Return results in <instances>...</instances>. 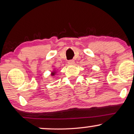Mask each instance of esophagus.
<instances>
[{
    "mask_svg": "<svg viewBox=\"0 0 134 134\" xmlns=\"http://www.w3.org/2000/svg\"><path fill=\"white\" fill-rule=\"evenodd\" d=\"M68 63L69 64H72L75 63V61L72 60V59H70V60H69L68 62Z\"/></svg>",
    "mask_w": 134,
    "mask_h": 134,
    "instance_id": "esophagus-1",
    "label": "esophagus"
}]
</instances>
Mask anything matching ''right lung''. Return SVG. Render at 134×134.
Returning <instances> with one entry per match:
<instances>
[{"mask_svg":"<svg viewBox=\"0 0 134 134\" xmlns=\"http://www.w3.org/2000/svg\"><path fill=\"white\" fill-rule=\"evenodd\" d=\"M52 75H54V72H53V73H52Z\"/></svg>","mask_w":134,"mask_h":134,"instance_id":"right-lung-1","label":"right lung"}]
</instances>
